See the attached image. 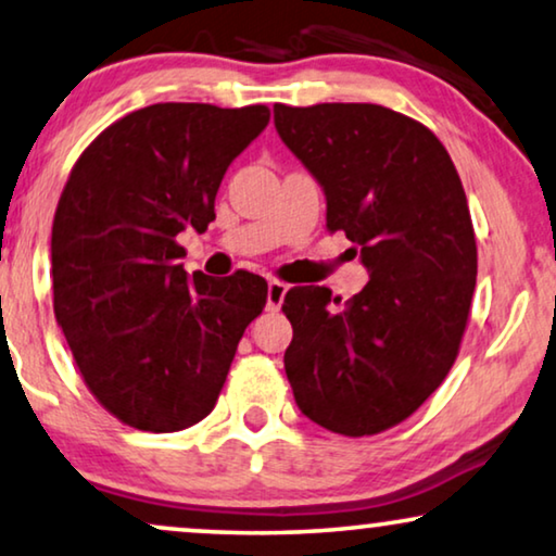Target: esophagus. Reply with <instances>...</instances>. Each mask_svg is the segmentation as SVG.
<instances>
[{
	"mask_svg": "<svg viewBox=\"0 0 556 556\" xmlns=\"http://www.w3.org/2000/svg\"><path fill=\"white\" fill-rule=\"evenodd\" d=\"M286 293H288L286 283H280V280H268V308L278 311L280 303H283Z\"/></svg>",
	"mask_w": 556,
	"mask_h": 556,
	"instance_id": "34e87169",
	"label": "esophagus"
}]
</instances>
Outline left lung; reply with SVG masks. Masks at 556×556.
Returning <instances> with one entry per match:
<instances>
[{
	"mask_svg": "<svg viewBox=\"0 0 556 556\" xmlns=\"http://www.w3.org/2000/svg\"><path fill=\"white\" fill-rule=\"evenodd\" d=\"M273 123L371 278L338 311L328 288L286 293V376L311 421L371 437L412 416L456 361L477 286L462 180L429 127L381 104H276Z\"/></svg>",
	"mask_w": 556,
	"mask_h": 556,
	"instance_id": "obj_1",
	"label": "left lung"
}]
</instances>
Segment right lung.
I'll return each mask as SVG.
<instances>
[{"label":"right lung","mask_w":556,"mask_h":556,"mask_svg":"<svg viewBox=\"0 0 556 556\" xmlns=\"http://www.w3.org/2000/svg\"><path fill=\"white\" fill-rule=\"evenodd\" d=\"M268 119L265 104H150L72 167L52 223L54 316L87 389L127 426L170 433L211 414L261 316V276L190 278L175 238L215 220L225 170Z\"/></svg>","instance_id":"right-lung-1"}]
</instances>
